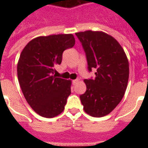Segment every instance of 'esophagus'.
Segmentation results:
<instances>
[{
  "label": "esophagus",
  "mask_w": 148,
  "mask_h": 148,
  "mask_svg": "<svg viewBox=\"0 0 148 148\" xmlns=\"http://www.w3.org/2000/svg\"><path fill=\"white\" fill-rule=\"evenodd\" d=\"M78 81H79V79H74V80L72 81V83H73V85H75Z\"/></svg>",
  "instance_id": "obj_1"
}]
</instances>
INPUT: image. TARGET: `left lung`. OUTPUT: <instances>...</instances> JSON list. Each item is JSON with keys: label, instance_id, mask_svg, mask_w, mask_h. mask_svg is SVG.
<instances>
[{"label": "left lung", "instance_id": "obj_1", "mask_svg": "<svg viewBox=\"0 0 148 148\" xmlns=\"http://www.w3.org/2000/svg\"><path fill=\"white\" fill-rule=\"evenodd\" d=\"M86 56L88 71L97 70L95 78L85 79L86 91L80 96L87 114L101 117L110 113L123 98L129 77V65L124 49L102 32L75 33Z\"/></svg>", "mask_w": 148, "mask_h": 148}]
</instances>
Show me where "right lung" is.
<instances>
[{
    "mask_svg": "<svg viewBox=\"0 0 148 148\" xmlns=\"http://www.w3.org/2000/svg\"><path fill=\"white\" fill-rule=\"evenodd\" d=\"M72 34L35 38L25 46L17 64L21 90L32 109L46 118L55 117L64 110L71 82L55 76L65 50L74 46Z\"/></svg>",
    "mask_w": 148,
    "mask_h": 148,
    "instance_id": "1",
    "label": "right lung"
}]
</instances>
